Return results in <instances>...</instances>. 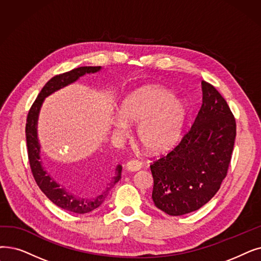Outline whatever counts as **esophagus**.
I'll return each mask as SVG.
<instances>
[{
  "label": "esophagus",
  "instance_id": "obj_1",
  "mask_svg": "<svg viewBox=\"0 0 261 261\" xmlns=\"http://www.w3.org/2000/svg\"><path fill=\"white\" fill-rule=\"evenodd\" d=\"M143 164L141 161L135 160V159H132L127 164H126V168L128 169L129 172H138L142 168Z\"/></svg>",
  "mask_w": 261,
  "mask_h": 261
}]
</instances>
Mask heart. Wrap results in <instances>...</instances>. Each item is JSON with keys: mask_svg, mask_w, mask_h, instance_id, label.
<instances>
[{"mask_svg": "<svg viewBox=\"0 0 261 261\" xmlns=\"http://www.w3.org/2000/svg\"><path fill=\"white\" fill-rule=\"evenodd\" d=\"M188 111L181 101L174 99L160 86L143 87L130 95L121 106V116L115 121V131L124 134L131 126H139L138 140L149 153L165 152L179 142Z\"/></svg>", "mask_w": 261, "mask_h": 261, "instance_id": "heart-1", "label": "heart"}]
</instances>
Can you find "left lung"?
<instances>
[{"instance_id":"obj_1","label":"left lung","mask_w":261,"mask_h":261,"mask_svg":"<svg viewBox=\"0 0 261 261\" xmlns=\"http://www.w3.org/2000/svg\"><path fill=\"white\" fill-rule=\"evenodd\" d=\"M202 105L181 141L151 163L152 200L174 215L207 203L227 176L236 140V119L213 85L201 81Z\"/></svg>"}]
</instances>
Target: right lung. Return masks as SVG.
<instances>
[{
    "instance_id": "obj_1",
    "label": "right lung",
    "mask_w": 261,
    "mask_h": 261,
    "mask_svg": "<svg viewBox=\"0 0 261 261\" xmlns=\"http://www.w3.org/2000/svg\"><path fill=\"white\" fill-rule=\"evenodd\" d=\"M100 69V66L79 67L68 72L53 76L46 83V85L42 87L41 92L38 94L36 100L34 101V103L32 105L27 118L25 137L28 145V155L34 179H35L39 189L43 192V194L53 203H55L56 206L77 214H84L93 211L105 201L109 194L110 189H112V187L116 182H118L120 179L121 166L118 165L116 167V176L114 177V181L111 182L107 190L103 191L100 195L90 199L76 197L74 194L71 193V192L67 191L64 187L56 182L42 166V163L40 161V146L37 139V120L44 98L56 92L58 89L76 81L79 77L84 75L85 73H94L99 71Z\"/></svg>"
}]
</instances>
